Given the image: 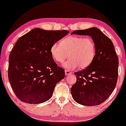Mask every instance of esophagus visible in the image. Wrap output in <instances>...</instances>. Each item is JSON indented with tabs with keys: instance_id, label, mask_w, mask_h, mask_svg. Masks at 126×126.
<instances>
[{
	"instance_id": "34e87169",
	"label": "esophagus",
	"mask_w": 126,
	"mask_h": 126,
	"mask_svg": "<svg viewBox=\"0 0 126 126\" xmlns=\"http://www.w3.org/2000/svg\"><path fill=\"white\" fill-rule=\"evenodd\" d=\"M72 73V72L69 70H65V75H70Z\"/></svg>"
}]
</instances>
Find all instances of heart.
Listing matches in <instances>:
<instances>
[{
    "mask_svg": "<svg viewBox=\"0 0 126 126\" xmlns=\"http://www.w3.org/2000/svg\"><path fill=\"white\" fill-rule=\"evenodd\" d=\"M50 53L53 59L62 63L70 59L63 64L68 69H73L79 66L85 69L91 64L96 54L95 41L91 37L69 36L51 46ZM69 54L68 55V54Z\"/></svg>",
    "mask_w": 126,
    "mask_h": 126,
    "instance_id": "obj_1",
    "label": "heart"
}]
</instances>
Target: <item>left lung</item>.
Returning a JSON list of instances; mask_svg holds the SVG:
<instances>
[{
    "label": "left lung",
    "instance_id": "obj_1",
    "mask_svg": "<svg viewBox=\"0 0 126 126\" xmlns=\"http://www.w3.org/2000/svg\"><path fill=\"white\" fill-rule=\"evenodd\" d=\"M72 34L89 35L95 41L96 54L91 64L76 72V82L71 88L73 99L85 106H95L108 99L116 86L118 57L112 42L99 29L76 30Z\"/></svg>",
    "mask_w": 126,
    "mask_h": 126
}]
</instances>
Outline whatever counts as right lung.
<instances>
[{"mask_svg":"<svg viewBox=\"0 0 126 126\" xmlns=\"http://www.w3.org/2000/svg\"><path fill=\"white\" fill-rule=\"evenodd\" d=\"M68 33L35 28L18 39L9 55L8 79L20 101L37 104L51 97L65 73L53 60L50 48Z\"/></svg>","mask_w":126,"mask_h":126,"instance_id":"obj_1","label":"right lung"}]
</instances>
